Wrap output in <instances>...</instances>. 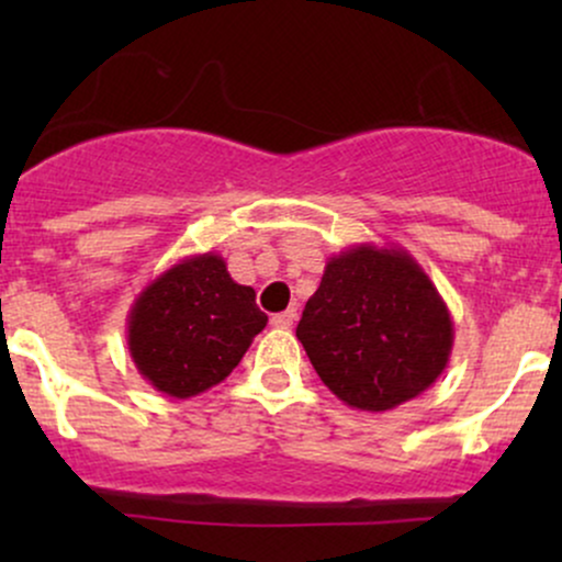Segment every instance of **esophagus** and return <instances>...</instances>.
Masks as SVG:
<instances>
[{
	"mask_svg": "<svg viewBox=\"0 0 562 562\" xmlns=\"http://www.w3.org/2000/svg\"><path fill=\"white\" fill-rule=\"evenodd\" d=\"M293 322H295V308H288V312H280L272 317V325L280 327V330H288Z\"/></svg>",
	"mask_w": 562,
	"mask_h": 562,
	"instance_id": "obj_1",
	"label": "esophagus"
}]
</instances>
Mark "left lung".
I'll return each instance as SVG.
<instances>
[{"mask_svg": "<svg viewBox=\"0 0 562 562\" xmlns=\"http://www.w3.org/2000/svg\"><path fill=\"white\" fill-rule=\"evenodd\" d=\"M295 335L340 402L389 412L447 370L454 322L409 250L359 243L327 259Z\"/></svg>", "mask_w": 562, "mask_h": 562, "instance_id": "8db88e82", "label": "left lung"}]
</instances>
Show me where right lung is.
<instances>
[{
	"instance_id": "add662e5",
	"label": "right lung",
	"mask_w": 562,
	"mask_h": 562,
	"mask_svg": "<svg viewBox=\"0 0 562 562\" xmlns=\"http://www.w3.org/2000/svg\"><path fill=\"white\" fill-rule=\"evenodd\" d=\"M263 327L256 290L237 285L227 261L209 250L147 282L128 308L126 344L153 389L190 398L222 383Z\"/></svg>"
}]
</instances>
